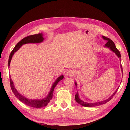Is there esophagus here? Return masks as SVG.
Here are the masks:
<instances>
[{"instance_id":"34e87169","label":"esophagus","mask_w":130,"mask_h":130,"mask_svg":"<svg viewBox=\"0 0 130 130\" xmlns=\"http://www.w3.org/2000/svg\"><path fill=\"white\" fill-rule=\"evenodd\" d=\"M73 71H71V70L68 71V72L67 73V75H69V76H71V75H73Z\"/></svg>"}]
</instances>
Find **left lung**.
<instances>
[{"label":"left lung","mask_w":130,"mask_h":130,"mask_svg":"<svg viewBox=\"0 0 130 130\" xmlns=\"http://www.w3.org/2000/svg\"><path fill=\"white\" fill-rule=\"evenodd\" d=\"M102 37H103L104 40H106L107 41V42L106 43V45H105V47H108V48H109V49L111 50H112V51H113L116 54V55L118 56V57L119 58L120 61H121V54H120V51L118 50L116 47L113 41L112 40L110 39V38H107V37H105V36H102ZM121 70H122V71L123 72L122 67V65H121ZM75 84L76 86H77V84H76V82H75ZM118 89V88H117L116 90L115 91L114 93L111 96H110L109 98H108V99H107L106 100H104V101L95 102V103H87V102H85L82 101L81 99L79 98V94H78V92H77V93L76 94V95L75 96V101L77 102H78L79 104H80V105H82V106H84V107H95V106H99V105L106 103L107 102L109 101L110 100H111L112 98L113 97V96L115 95L116 93L117 92Z\"/></svg>","instance_id":"8db88e82"}]
</instances>
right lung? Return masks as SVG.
<instances>
[{
	"instance_id": "right-lung-1",
	"label": "right lung",
	"mask_w": 130,
	"mask_h": 130,
	"mask_svg": "<svg viewBox=\"0 0 130 130\" xmlns=\"http://www.w3.org/2000/svg\"><path fill=\"white\" fill-rule=\"evenodd\" d=\"M43 40H44V38L43 37L42 34H37L36 35L28 36L24 37L22 40L19 41V42L17 44L16 46H15V47L14 48V49L12 50V51L11 52V53L9 55V60H8V67H9V68L11 60H12V58L14 54L22 46L24 45V44H26V43H40V42H42L43 41ZM63 79V75H62L60 76H59V78L56 80V81H55L53 83V84H52V87L51 88L50 91L48 95L45 98L41 99H31L27 98L25 97V96H23L22 95H21V94L19 93L17 90L14 87V85L12 80L11 79L10 75L9 76L10 87H11V89L12 90V92L14 93V94L15 95V96L19 99V101H21L22 102H23V103L27 105V106L32 107H34V108H41V107L46 106L48 104L50 101V100L52 98V95H53V92H54L55 87L56 86V85L58 83H59L60 80H62Z\"/></svg>"
}]
</instances>
